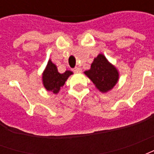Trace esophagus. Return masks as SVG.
I'll use <instances>...</instances> for the list:
<instances>
[{
    "label": "esophagus",
    "mask_w": 154,
    "mask_h": 154,
    "mask_svg": "<svg viewBox=\"0 0 154 154\" xmlns=\"http://www.w3.org/2000/svg\"><path fill=\"white\" fill-rule=\"evenodd\" d=\"M73 72H82V68L79 67H75V68L73 69Z\"/></svg>",
    "instance_id": "esophagus-1"
}]
</instances>
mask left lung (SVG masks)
Returning a JSON list of instances; mask_svg holds the SVG:
<instances>
[{"instance_id": "obj_1", "label": "left lung", "mask_w": 154, "mask_h": 154, "mask_svg": "<svg viewBox=\"0 0 154 154\" xmlns=\"http://www.w3.org/2000/svg\"><path fill=\"white\" fill-rule=\"evenodd\" d=\"M85 74L101 92L111 90L119 78L116 68L107 61L103 54H99L94 59L91 69L86 71Z\"/></svg>"}]
</instances>
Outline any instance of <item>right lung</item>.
<instances>
[{"label":"right lung","mask_w":154,"mask_h":154,"mask_svg":"<svg viewBox=\"0 0 154 154\" xmlns=\"http://www.w3.org/2000/svg\"><path fill=\"white\" fill-rule=\"evenodd\" d=\"M72 74V72L71 71H66L64 73H59L57 72V67L49 60L43 74V83L44 87L48 91L57 94L67 81V77Z\"/></svg>","instance_id":"add662e5"}]
</instances>
